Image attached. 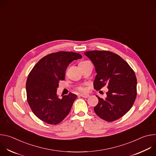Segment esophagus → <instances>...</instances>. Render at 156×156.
I'll use <instances>...</instances> for the list:
<instances>
[{
  "label": "esophagus",
  "mask_w": 156,
  "mask_h": 156,
  "mask_svg": "<svg viewBox=\"0 0 156 156\" xmlns=\"http://www.w3.org/2000/svg\"><path fill=\"white\" fill-rule=\"evenodd\" d=\"M80 96L84 98H87L88 97H90V94H81Z\"/></svg>",
  "instance_id": "34e87169"
}]
</instances>
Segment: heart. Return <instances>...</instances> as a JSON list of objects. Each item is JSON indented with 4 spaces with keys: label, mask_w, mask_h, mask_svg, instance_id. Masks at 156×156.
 Masks as SVG:
<instances>
[{
    "label": "heart",
    "mask_w": 156,
    "mask_h": 156,
    "mask_svg": "<svg viewBox=\"0 0 156 156\" xmlns=\"http://www.w3.org/2000/svg\"><path fill=\"white\" fill-rule=\"evenodd\" d=\"M79 90H80V91H84V87H79Z\"/></svg>",
    "instance_id": "1"
}]
</instances>
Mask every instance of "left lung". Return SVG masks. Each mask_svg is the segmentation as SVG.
I'll return each instance as SVG.
<instances>
[{
    "label": "left lung",
    "instance_id": "left-lung-1",
    "mask_svg": "<svg viewBox=\"0 0 156 156\" xmlns=\"http://www.w3.org/2000/svg\"><path fill=\"white\" fill-rule=\"evenodd\" d=\"M84 54L91 60L97 73L95 90H99L105 84L108 88L105 99L96 96L99 102L94 108L95 113L107 122L119 119L130 110L136 98L137 80L134 71L113 52L92 51Z\"/></svg>",
    "mask_w": 156,
    "mask_h": 156
}]
</instances>
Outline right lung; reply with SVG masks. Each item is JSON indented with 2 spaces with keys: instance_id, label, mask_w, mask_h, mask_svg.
I'll use <instances>...</instances> for the list:
<instances>
[{
  "instance_id": "1",
  "label": "right lung",
  "mask_w": 156,
  "mask_h": 156,
  "mask_svg": "<svg viewBox=\"0 0 156 156\" xmlns=\"http://www.w3.org/2000/svg\"><path fill=\"white\" fill-rule=\"evenodd\" d=\"M78 53L58 52L42 57L30 73L26 90L27 101L34 114L51 125L61 122L70 112L77 96L72 93L58 98L57 88L65 80V71L75 60L81 58Z\"/></svg>"
}]
</instances>
